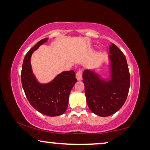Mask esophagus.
Returning <instances> with one entry per match:
<instances>
[{
	"instance_id": "obj_1",
	"label": "esophagus",
	"mask_w": 150,
	"mask_h": 150,
	"mask_svg": "<svg viewBox=\"0 0 150 150\" xmlns=\"http://www.w3.org/2000/svg\"><path fill=\"white\" fill-rule=\"evenodd\" d=\"M76 77L78 81H81L82 80V71H79L76 74Z\"/></svg>"
}]
</instances>
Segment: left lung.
<instances>
[{
  "label": "left lung",
  "instance_id": "1",
  "mask_svg": "<svg viewBox=\"0 0 150 150\" xmlns=\"http://www.w3.org/2000/svg\"><path fill=\"white\" fill-rule=\"evenodd\" d=\"M108 76L94 69L83 73L85 94L89 110L106 117L118 112L125 103L130 86V75L125 55L113 43L110 45Z\"/></svg>",
  "mask_w": 150,
  "mask_h": 150
}]
</instances>
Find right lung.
<instances>
[{"label": "right lung", "instance_id": "obj_1", "mask_svg": "<svg viewBox=\"0 0 150 150\" xmlns=\"http://www.w3.org/2000/svg\"><path fill=\"white\" fill-rule=\"evenodd\" d=\"M44 38L30 50L23 60L21 82L27 98L33 108L40 113L48 116L63 114L68 107L71 89L77 82L74 70L62 71L51 81L41 83L33 72L31 57L34 51L47 42Z\"/></svg>", "mask_w": 150, "mask_h": 150}]
</instances>
